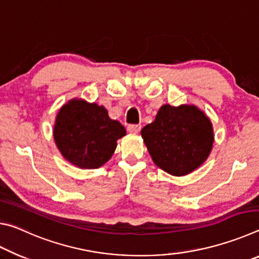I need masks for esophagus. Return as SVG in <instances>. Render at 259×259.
<instances>
[{
    "mask_svg": "<svg viewBox=\"0 0 259 259\" xmlns=\"http://www.w3.org/2000/svg\"><path fill=\"white\" fill-rule=\"evenodd\" d=\"M140 129H142V125L140 124H129L128 125V131L131 134H138Z\"/></svg>",
    "mask_w": 259,
    "mask_h": 259,
    "instance_id": "esophagus-1",
    "label": "esophagus"
}]
</instances>
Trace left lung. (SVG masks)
<instances>
[{
  "label": "left lung",
  "mask_w": 259,
  "mask_h": 259,
  "mask_svg": "<svg viewBox=\"0 0 259 259\" xmlns=\"http://www.w3.org/2000/svg\"><path fill=\"white\" fill-rule=\"evenodd\" d=\"M152 160L165 172L184 176L203 163L213 143L211 122L195 106L163 105L142 129Z\"/></svg>",
  "instance_id": "left-lung-1"
}]
</instances>
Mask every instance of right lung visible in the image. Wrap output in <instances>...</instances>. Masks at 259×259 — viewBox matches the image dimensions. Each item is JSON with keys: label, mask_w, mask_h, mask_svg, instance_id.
<instances>
[{"label": "right lung", "mask_w": 259, "mask_h": 259, "mask_svg": "<svg viewBox=\"0 0 259 259\" xmlns=\"http://www.w3.org/2000/svg\"><path fill=\"white\" fill-rule=\"evenodd\" d=\"M125 136L120 122L111 120L103 106L73 99L57 115L54 137L63 156L83 169H97L107 162L116 148V140Z\"/></svg>", "instance_id": "right-lung-1"}]
</instances>
